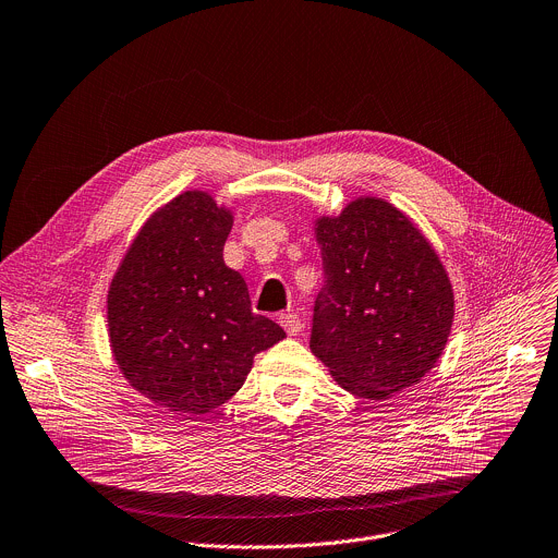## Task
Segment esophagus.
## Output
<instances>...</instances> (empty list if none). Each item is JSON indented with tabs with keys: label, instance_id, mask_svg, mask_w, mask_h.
<instances>
[{
	"label": "esophagus",
	"instance_id": "1",
	"mask_svg": "<svg viewBox=\"0 0 558 558\" xmlns=\"http://www.w3.org/2000/svg\"><path fill=\"white\" fill-rule=\"evenodd\" d=\"M278 319H280V326H282L289 335H298V332L302 330V319H300V315H295V313H282Z\"/></svg>",
	"mask_w": 558,
	"mask_h": 558
}]
</instances>
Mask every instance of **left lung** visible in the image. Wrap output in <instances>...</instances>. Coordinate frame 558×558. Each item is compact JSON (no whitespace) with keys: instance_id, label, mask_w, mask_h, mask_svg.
I'll list each match as a JSON object with an SVG mask.
<instances>
[{"instance_id":"1","label":"left lung","mask_w":558,"mask_h":558,"mask_svg":"<svg viewBox=\"0 0 558 558\" xmlns=\"http://www.w3.org/2000/svg\"><path fill=\"white\" fill-rule=\"evenodd\" d=\"M324 287L311 350L354 397L386 401L440 359L453 322L449 276L421 230L377 197L315 221Z\"/></svg>"}]
</instances>
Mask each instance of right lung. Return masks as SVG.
Returning a JSON list of instances; mask_svg holds the SVG:
<instances>
[{
	"mask_svg": "<svg viewBox=\"0 0 558 558\" xmlns=\"http://www.w3.org/2000/svg\"><path fill=\"white\" fill-rule=\"evenodd\" d=\"M232 223L213 195L185 191L142 226L109 284L120 373L185 418L230 401L254 356L284 337L276 322L252 313L243 276L223 263Z\"/></svg>",
	"mask_w": 558,
	"mask_h": 558,
	"instance_id": "add662e5",
	"label": "right lung"
}]
</instances>
